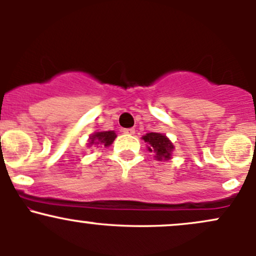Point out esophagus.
Returning a JSON list of instances; mask_svg holds the SVG:
<instances>
[{"label": "esophagus", "instance_id": "obj_1", "mask_svg": "<svg viewBox=\"0 0 256 256\" xmlns=\"http://www.w3.org/2000/svg\"><path fill=\"white\" fill-rule=\"evenodd\" d=\"M122 132L126 134H134V128H124Z\"/></svg>", "mask_w": 256, "mask_h": 256}]
</instances>
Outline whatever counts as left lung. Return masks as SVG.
<instances>
[{
	"mask_svg": "<svg viewBox=\"0 0 256 256\" xmlns=\"http://www.w3.org/2000/svg\"><path fill=\"white\" fill-rule=\"evenodd\" d=\"M142 140L146 143L148 150L154 152V158L158 161L171 160L174 146L166 134H158V132H149L142 136Z\"/></svg>",
	"mask_w": 256,
	"mask_h": 256,
	"instance_id": "obj_1",
	"label": "left lung"
}]
</instances>
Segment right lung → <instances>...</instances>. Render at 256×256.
Wrapping results in <instances>:
<instances>
[{
    "mask_svg": "<svg viewBox=\"0 0 256 256\" xmlns=\"http://www.w3.org/2000/svg\"><path fill=\"white\" fill-rule=\"evenodd\" d=\"M116 138V131L94 132V134H90L89 140H88V146H110L112 143L114 142Z\"/></svg>",
    "mask_w": 256,
    "mask_h": 256,
    "instance_id": "1",
    "label": "right lung"
}]
</instances>
